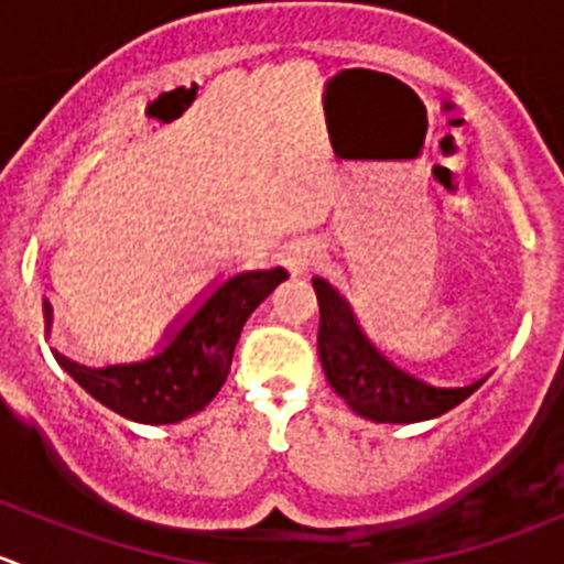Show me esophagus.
Wrapping results in <instances>:
<instances>
[{
	"label": "esophagus",
	"instance_id": "obj_1",
	"mask_svg": "<svg viewBox=\"0 0 564 564\" xmlns=\"http://www.w3.org/2000/svg\"><path fill=\"white\" fill-rule=\"evenodd\" d=\"M319 259V245L311 242V239H294V242L283 245L281 250V264L286 267L289 275H305L308 267Z\"/></svg>",
	"mask_w": 564,
	"mask_h": 564
}]
</instances>
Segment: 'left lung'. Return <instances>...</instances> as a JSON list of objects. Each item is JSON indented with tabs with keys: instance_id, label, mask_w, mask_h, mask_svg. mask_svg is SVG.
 Instances as JSON below:
<instances>
[{
	"instance_id": "left-lung-1",
	"label": "left lung",
	"mask_w": 564,
	"mask_h": 564,
	"mask_svg": "<svg viewBox=\"0 0 564 564\" xmlns=\"http://www.w3.org/2000/svg\"><path fill=\"white\" fill-rule=\"evenodd\" d=\"M319 303V360L333 391L352 413L377 424H415L444 415L471 397L490 375L463 386H433L393 364L366 336L349 300L325 278H314Z\"/></svg>"
}]
</instances>
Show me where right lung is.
<instances>
[{
    "label": "right lung",
    "instance_id": "obj_1",
    "mask_svg": "<svg viewBox=\"0 0 564 564\" xmlns=\"http://www.w3.org/2000/svg\"><path fill=\"white\" fill-rule=\"evenodd\" d=\"M283 267L245 270L212 283L184 314L171 322L154 355L129 364L85 366L52 349L54 360L104 408L137 424H176L200 413L226 382L234 349L248 316L275 292ZM46 336L52 303L43 300Z\"/></svg>",
    "mask_w": 564,
    "mask_h": 564
}]
</instances>
